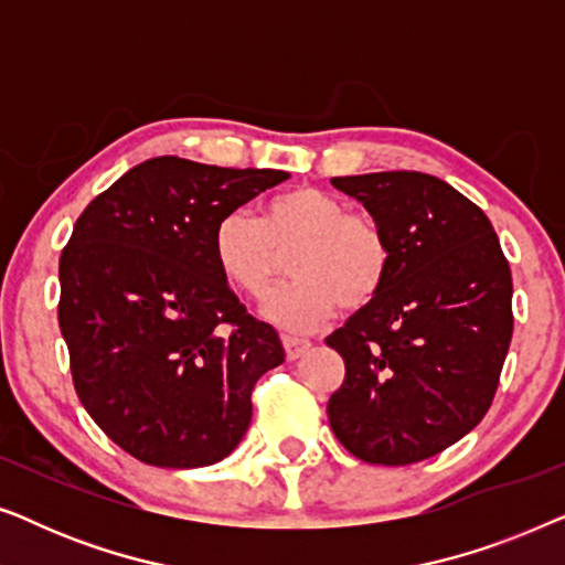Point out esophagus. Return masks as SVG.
<instances>
[{"mask_svg":"<svg viewBox=\"0 0 565 565\" xmlns=\"http://www.w3.org/2000/svg\"><path fill=\"white\" fill-rule=\"evenodd\" d=\"M282 347H285V354H288V360H298L300 354H303L308 347H311V342L308 339H298V337H282Z\"/></svg>","mask_w":565,"mask_h":565,"instance_id":"34e87169","label":"esophagus"}]
</instances>
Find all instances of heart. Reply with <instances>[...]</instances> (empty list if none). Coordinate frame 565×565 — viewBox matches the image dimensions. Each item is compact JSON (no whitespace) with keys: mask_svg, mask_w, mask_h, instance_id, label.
I'll return each instance as SVG.
<instances>
[{"mask_svg":"<svg viewBox=\"0 0 565 565\" xmlns=\"http://www.w3.org/2000/svg\"><path fill=\"white\" fill-rule=\"evenodd\" d=\"M290 282L269 292L262 313L277 327L306 334L344 311H362L383 290L391 244L365 213H352L342 198L300 184L273 195L257 221L236 207L213 228V262L231 288L265 296L277 269V252L292 249Z\"/></svg>","mask_w":565,"mask_h":565,"instance_id":"heart-1","label":"heart"}]
</instances>
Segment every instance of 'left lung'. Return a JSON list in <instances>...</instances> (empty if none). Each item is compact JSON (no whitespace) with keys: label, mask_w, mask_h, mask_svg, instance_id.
<instances>
[{"label":"left lung","mask_w":565,"mask_h":565,"mask_svg":"<svg viewBox=\"0 0 565 565\" xmlns=\"http://www.w3.org/2000/svg\"><path fill=\"white\" fill-rule=\"evenodd\" d=\"M391 244L383 290L327 344L344 383L327 414L373 466H412L466 437L489 412L512 342V273L491 221L422 172L334 177Z\"/></svg>","instance_id":"1"}]
</instances>
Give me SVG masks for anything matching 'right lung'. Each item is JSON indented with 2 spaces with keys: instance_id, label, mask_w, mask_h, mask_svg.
<instances>
[{
  "instance_id": "obj_1",
  "label": "right lung",
  "mask_w": 565,
  "mask_h": 565,
  "mask_svg": "<svg viewBox=\"0 0 565 565\" xmlns=\"http://www.w3.org/2000/svg\"><path fill=\"white\" fill-rule=\"evenodd\" d=\"M288 180L157 157L84 207L58 262V327L76 396L141 462L213 466L252 422V388L285 360L213 262L221 215Z\"/></svg>"
}]
</instances>
